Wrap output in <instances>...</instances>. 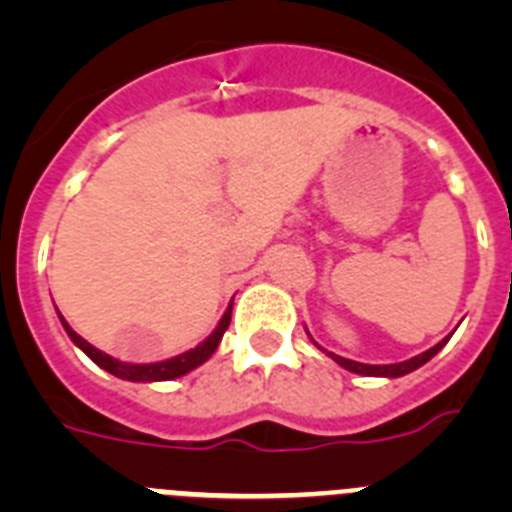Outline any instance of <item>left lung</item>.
Listing matches in <instances>:
<instances>
[{
  "label": "left lung",
  "instance_id": "1",
  "mask_svg": "<svg viewBox=\"0 0 512 512\" xmlns=\"http://www.w3.org/2000/svg\"><path fill=\"white\" fill-rule=\"evenodd\" d=\"M449 338L451 336H446L443 341H438L433 348H428V351H423V354L413 356V359H408V361H400V364H359V361L343 359V356L330 354V351H325V354L336 361V364H341L343 369H348V372H354V374H361V377H390V379H395V377H405V374L415 372L418 366H423L425 361H431L433 356H436L438 351L446 346V343H449ZM315 346H318V343H315Z\"/></svg>",
  "mask_w": 512,
  "mask_h": 512
}]
</instances>
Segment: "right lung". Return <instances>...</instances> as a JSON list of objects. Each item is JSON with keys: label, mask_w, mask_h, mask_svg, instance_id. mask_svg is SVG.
<instances>
[{"label": "right lung", "mask_w": 512, "mask_h": 512, "mask_svg": "<svg viewBox=\"0 0 512 512\" xmlns=\"http://www.w3.org/2000/svg\"><path fill=\"white\" fill-rule=\"evenodd\" d=\"M230 312H233V302H230V307L225 310L223 318H220L217 328L212 330L210 336H207L200 346L189 348V351L174 356V359L156 361V364H128V361L112 359L110 354H104V351L94 348L92 343L84 341V338H81L76 330H71V325L63 320V315H58V318H61L63 328H66V333H69L71 341H74L76 346H79L81 351H84V354L94 361V364L102 366L104 372L115 374V377H120V379H128V382H169V379L184 377V374L192 372V369H197L200 364H205V361L215 354L217 343H220V338H223V333L228 330V325H230Z\"/></svg>", "instance_id": "add662e5"}]
</instances>
